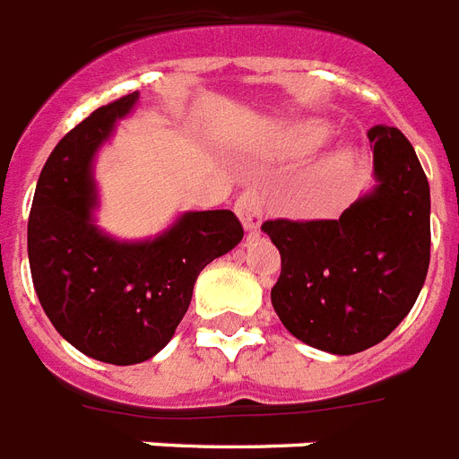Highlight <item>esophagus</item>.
<instances>
[{"instance_id": "34e87169", "label": "esophagus", "mask_w": 459, "mask_h": 459, "mask_svg": "<svg viewBox=\"0 0 459 459\" xmlns=\"http://www.w3.org/2000/svg\"><path fill=\"white\" fill-rule=\"evenodd\" d=\"M263 206H265L263 194L258 189H247V192L239 194V199L234 204V211H237L247 230H258L260 218H263Z\"/></svg>"}]
</instances>
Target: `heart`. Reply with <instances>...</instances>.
<instances>
[{
  "label": "heart",
  "mask_w": 459,
  "mask_h": 459,
  "mask_svg": "<svg viewBox=\"0 0 459 459\" xmlns=\"http://www.w3.org/2000/svg\"><path fill=\"white\" fill-rule=\"evenodd\" d=\"M327 137V126L320 123V120H303V123H296L291 130L287 132V146L296 153L313 152L315 146L322 144V139ZM343 166V156L341 153H333L332 159H327L322 163L320 172L322 178H332Z\"/></svg>",
  "instance_id": "b5f03b06"
}]
</instances>
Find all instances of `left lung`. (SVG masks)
<instances>
[{
    "label": "left lung",
    "mask_w": 459,
    "mask_h": 459,
    "mask_svg": "<svg viewBox=\"0 0 459 459\" xmlns=\"http://www.w3.org/2000/svg\"><path fill=\"white\" fill-rule=\"evenodd\" d=\"M375 192L336 220H265L280 248L273 306L303 343L353 355L377 346L412 310L431 258V199L415 149L398 127L369 130Z\"/></svg>",
    "instance_id": "1"
}]
</instances>
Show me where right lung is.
I'll return each instance as SVG.
<instances>
[{
	"label": "right lung",
	"mask_w": 459,
	"mask_h": 459,
	"mask_svg": "<svg viewBox=\"0 0 459 459\" xmlns=\"http://www.w3.org/2000/svg\"><path fill=\"white\" fill-rule=\"evenodd\" d=\"M134 101L137 91L99 106L58 142L28 218V258L44 313L80 353L111 365L159 353L185 317L201 270L244 237L232 211L185 212L142 244H120L91 225V156Z\"/></svg>",
	"instance_id": "1"
}]
</instances>
